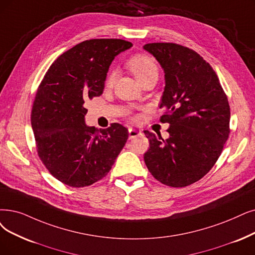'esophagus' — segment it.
<instances>
[{"mask_svg": "<svg viewBox=\"0 0 255 255\" xmlns=\"http://www.w3.org/2000/svg\"><path fill=\"white\" fill-rule=\"evenodd\" d=\"M141 135V130L138 128H128V138L133 139L135 137H138Z\"/></svg>", "mask_w": 255, "mask_h": 255, "instance_id": "esophagus-1", "label": "esophagus"}]
</instances>
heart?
Masks as SVG:
<instances>
[{
    "label": "heart",
    "instance_id": "b5f03b06",
    "mask_svg": "<svg viewBox=\"0 0 255 255\" xmlns=\"http://www.w3.org/2000/svg\"><path fill=\"white\" fill-rule=\"evenodd\" d=\"M128 68L131 71V73L134 74L139 83L151 75H158V67L155 59L145 54L131 56L128 60ZM114 79L115 74L111 73L107 78L106 85L111 87L114 83Z\"/></svg>",
    "mask_w": 255,
    "mask_h": 255
}]
</instances>
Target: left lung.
Listing matches in <instances>:
<instances>
[{
	"label": "left lung",
	"instance_id": "1",
	"mask_svg": "<svg viewBox=\"0 0 255 255\" xmlns=\"http://www.w3.org/2000/svg\"><path fill=\"white\" fill-rule=\"evenodd\" d=\"M143 49L164 71L160 118L169 137L144 130L149 148L144 162L150 174L171 187L192 184L215 165L229 136L230 108L211 66L196 51L171 43H151Z\"/></svg>",
	"mask_w": 255,
	"mask_h": 255
}]
</instances>
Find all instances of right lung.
Here are the masks:
<instances>
[{"label": "right lung", "instance_id": "obj_1", "mask_svg": "<svg viewBox=\"0 0 255 255\" xmlns=\"http://www.w3.org/2000/svg\"><path fill=\"white\" fill-rule=\"evenodd\" d=\"M131 46L117 38L85 40L51 65L37 89L31 112L37 154L66 185L84 187L101 180L126 145L124 126L86 125L85 101L104 93L112 62Z\"/></svg>", "mask_w": 255, "mask_h": 255}]
</instances>
